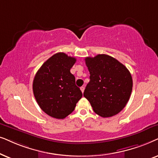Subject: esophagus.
I'll return each mask as SVG.
<instances>
[{
    "instance_id": "34e87169",
    "label": "esophagus",
    "mask_w": 158,
    "mask_h": 158,
    "mask_svg": "<svg viewBox=\"0 0 158 158\" xmlns=\"http://www.w3.org/2000/svg\"><path fill=\"white\" fill-rule=\"evenodd\" d=\"M80 89H81V92H84V91H85V87H81V88H80Z\"/></svg>"
}]
</instances>
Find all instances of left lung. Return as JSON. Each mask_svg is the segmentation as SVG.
Masks as SVG:
<instances>
[{"mask_svg":"<svg viewBox=\"0 0 158 158\" xmlns=\"http://www.w3.org/2000/svg\"><path fill=\"white\" fill-rule=\"evenodd\" d=\"M89 71V82L84 96L94 113L107 118L116 115L127 104L133 81L129 71L115 58L106 54L85 58Z\"/></svg>","mask_w":158,"mask_h":158,"instance_id":"8db88e82","label":"left lung"}]
</instances>
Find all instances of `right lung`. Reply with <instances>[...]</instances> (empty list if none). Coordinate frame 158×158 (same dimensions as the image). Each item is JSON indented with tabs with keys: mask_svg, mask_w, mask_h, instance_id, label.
<instances>
[{
	"mask_svg": "<svg viewBox=\"0 0 158 158\" xmlns=\"http://www.w3.org/2000/svg\"><path fill=\"white\" fill-rule=\"evenodd\" d=\"M77 61L64 52H58L48 59L34 78L32 89L40 108L50 116L63 119L74 110L82 97L70 72Z\"/></svg>",
	"mask_w": 158,
	"mask_h": 158,
	"instance_id": "1",
	"label": "right lung"
}]
</instances>
